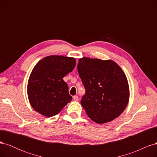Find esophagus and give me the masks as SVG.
Here are the masks:
<instances>
[{"instance_id":"1","label":"esophagus","mask_w":157,"mask_h":157,"mask_svg":"<svg viewBox=\"0 0 157 157\" xmlns=\"http://www.w3.org/2000/svg\"><path fill=\"white\" fill-rule=\"evenodd\" d=\"M73 98L74 100H75V101H76L78 100V97L77 96H74L73 97Z\"/></svg>"}]
</instances>
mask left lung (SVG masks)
I'll use <instances>...</instances> for the list:
<instances>
[{
  "mask_svg": "<svg viewBox=\"0 0 157 157\" xmlns=\"http://www.w3.org/2000/svg\"><path fill=\"white\" fill-rule=\"evenodd\" d=\"M77 69L86 90L81 105L98 124L117 118L129 101V86L122 69L112 60L82 58Z\"/></svg>",
  "mask_w": 157,
  "mask_h": 157,
  "instance_id": "1",
  "label": "left lung"
}]
</instances>
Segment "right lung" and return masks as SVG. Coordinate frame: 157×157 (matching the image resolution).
<instances>
[{
    "label": "right lung",
    "instance_id": "add662e5",
    "mask_svg": "<svg viewBox=\"0 0 157 157\" xmlns=\"http://www.w3.org/2000/svg\"><path fill=\"white\" fill-rule=\"evenodd\" d=\"M75 62L73 58L49 56L37 63L27 84L28 98L36 111L53 117L72 100L63 78L74 69Z\"/></svg>",
    "mask_w": 157,
    "mask_h": 157
}]
</instances>
